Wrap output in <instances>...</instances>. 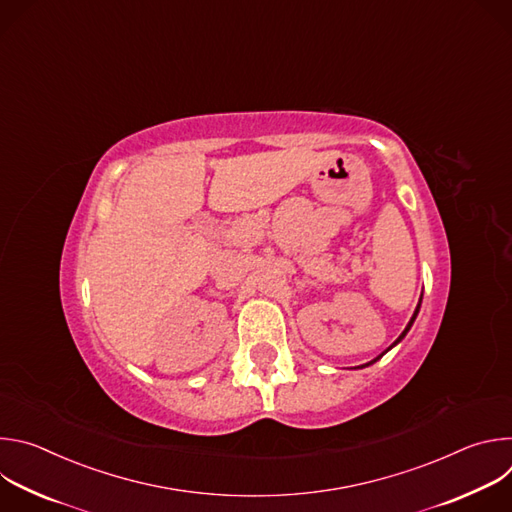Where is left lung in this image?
Wrapping results in <instances>:
<instances>
[{
  "label": "left lung",
  "mask_w": 512,
  "mask_h": 512,
  "mask_svg": "<svg viewBox=\"0 0 512 512\" xmlns=\"http://www.w3.org/2000/svg\"><path fill=\"white\" fill-rule=\"evenodd\" d=\"M419 302H421V300H419ZM417 312H419V306H417V308H415V314H413V316H411V320H409V324H407V328H405V330H403V334H401V336H399V340H401V338H403V336H405V334H407V332H409V328H411V324H413V320H415V316H417ZM399 340H397V342H399ZM379 358H381V356H377V358H375V360H371V362H369V364H373V362H377V360H379ZM364 367H367V364H364Z\"/></svg>",
  "instance_id": "8db88e82"
}]
</instances>
